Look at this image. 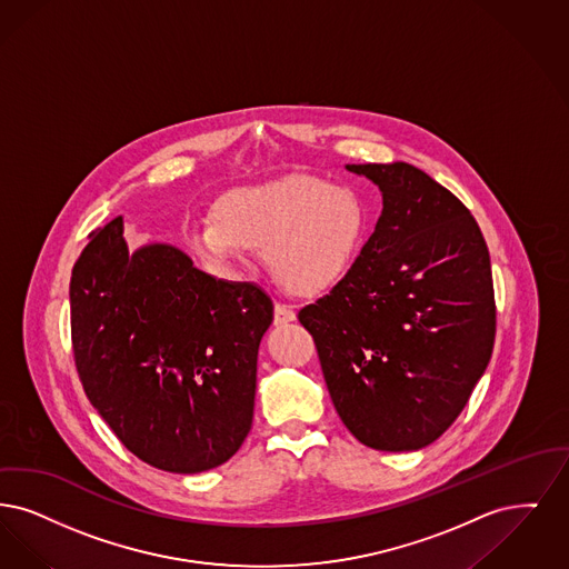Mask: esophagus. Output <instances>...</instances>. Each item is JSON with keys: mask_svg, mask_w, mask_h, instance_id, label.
<instances>
[{"mask_svg": "<svg viewBox=\"0 0 569 569\" xmlns=\"http://www.w3.org/2000/svg\"><path fill=\"white\" fill-rule=\"evenodd\" d=\"M297 319L296 310L287 303H276L273 308V325H289Z\"/></svg>", "mask_w": 569, "mask_h": 569, "instance_id": "1", "label": "esophagus"}]
</instances>
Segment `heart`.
Masks as SVG:
<instances>
[{"mask_svg": "<svg viewBox=\"0 0 569 569\" xmlns=\"http://www.w3.org/2000/svg\"><path fill=\"white\" fill-rule=\"evenodd\" d=\"M368 233L359 196L310 173L224 193L212 221L189 224V247L214 266H231L247 250H263L273 278L297 293H319L347 276Z\"/></svg>", "mask_w": 569, "mask_h": 569, "instance_id": "obj_1", "label": "heart"}]
</instances>
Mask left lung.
<instances>
[{"label": "left lung", "instance_id": "left-lung-1", "mask_svg": "<svg viewBox=\"0 0 569 569\" xmlns=\"http://www.w3.org/2000/svg\"><path fill=\"white\" fill-rule=\"evenodd\" d=\"M382 193V214L352 270L299 310L331 401L376 450L436 442L491 361L489 248L470 210L403 161L347 166Z\"/></svg>", "mask_w": 569, "mask_h": 569}]
</instances>
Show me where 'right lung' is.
Masks as SVG:
<instances>
[{
    "label": "right lung",
    "instance_id": "obj_1",
    "mask_svg": "<svg viewBox=\"0 0 569 569\" xmlns=\"http://www.w3.org/2000/svg\"><path fill=\"white\" fill-rule=\"evenodd\" d=\"M70 312L82 389L127 450L173 473L212 470L238 452L273 319L257 284L201 272L172 244L129 254L117 217L74 263Z\"/></svg>",
    "mask_w": 569,
    "mask_h": 569
}]
</instances>
